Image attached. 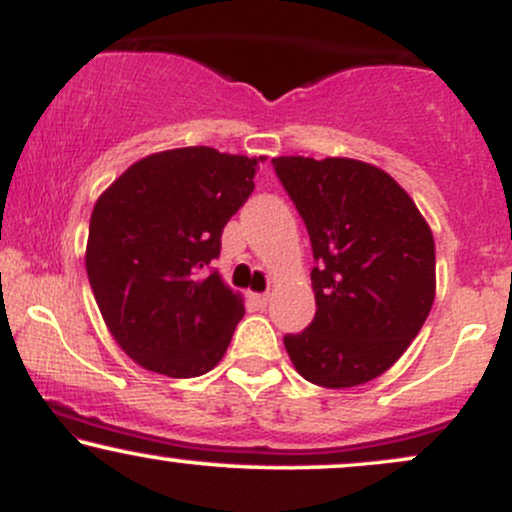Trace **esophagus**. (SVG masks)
Instances as JSON below:
<instances>
[{
  "mask_svg": "<svg viewBox=\"0 0 512 512\" xmlns=\"http://www.w3.org/2000/svg\"><path fill=\"white\" fill-rule=\"evenodd\" d=\"M250 298H252V303L260 305V308H267L269 293H250Z\"/></svg>",
  "mask_w": 512,
  "mask_h": 512,
  "instance_id": "34e87169",
  "label": "esophagus"
}]
</instances>
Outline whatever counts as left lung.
<instances>
[{"instance_id": "left-lung-1", "label": "left lung", "mask_w": 512, "mask_h": 512, "mask_svg": "<svg viewBox=\"0 0 512 512\" xmlns=\"http://www.w3.org/2000/svg\"><path fill=\"white\" fill-rule=\"evenodd\" d=\"M308 228L315 317L286 334L293 368L320 387H356L395 366L436 298V243L399 182L356 158H272Z\"/></svg>"}]
</instances>
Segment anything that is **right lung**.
Returning a JSON list of instances; mask_svg holds the SVG:
<instances>
[{"label": "right lung", "instance_id": "add662e5", "mask_svg": "<svg viewBox=\"0 0 512 512\" xmlns=\"http://www.w3.org/2000/svg\"><path fill=\"white\" fill-rule=\"evenodd\" d=\"M260 161L211 146L158 151L96 199L86 274L105 327L137 366L197 378L226 354L245 303L209 262Z\"/></svg>", "mask_w": 512, "mask_h": 512}]
</instances>
